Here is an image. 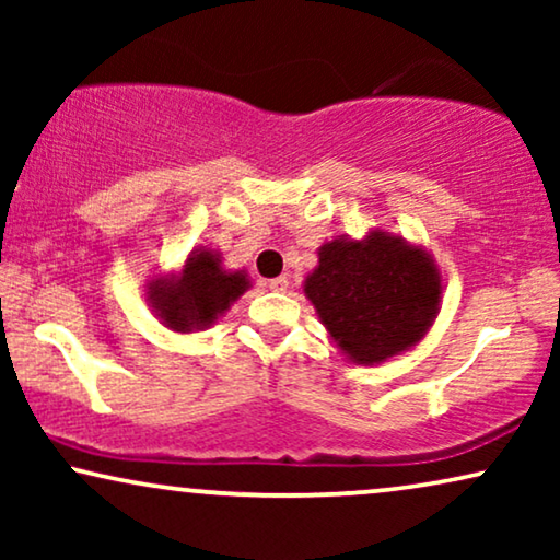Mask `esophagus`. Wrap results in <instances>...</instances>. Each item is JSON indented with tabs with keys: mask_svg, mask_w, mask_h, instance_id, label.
I'll use <instances>...</instances> for the list:
<instances>
[{
	"mask_svg": "<svg viewBox=\"0 0 560 560\" xmlns=\"http://www.w3.org/2000/svg\"><path fill=\"white\" fill-rule=\"evenodd\" d=\"M267 285H270V290H275V293H285L288 285H290V280L285 278V275H280V278H272L270 282H267Z\"/></svg>",
	"mask_w": 560,
	"mask_h": 560,
	"instance_id": "34e87169",
	"label": "esophagus"
}]
</instances>
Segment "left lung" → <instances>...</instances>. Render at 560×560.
<instances>
[{
  "instance_id": "1",
  "label": "left lung",
  "mask_w": 560,
  "mask_h": 560,
  "mask_svg": "<svg viewBox=\"0 0 560 560\" xmlns=\"http://www.w3.org/2000/svg\"><path fill=\"white\" fill-rule=\"evenodd\" d=\"M303 293L349 362L382 364L418 347L441 311L443 280L423 247L382 229L320 244Z\"/></svg>"
}]
</instances>
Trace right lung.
Returning a JSON list of instances; mask_svg holds the SVG:
<instances>
[{
	"mask_svg": "<svg viewBox=\"0 0 560 560\" xmlns=\"http://www.w3.org/2000/svg\"><path fill=\"white\" fill-rule=\"evenodd\" d=\"M249 288L247 272H229L217 249L196 247L178 272L155 275L148 282V303L165 328L194 334L217 324Z\"/></svg>",
	"mask_w": 560,
	"mask_h": 560,
	"instance_id": "right-lung-1",
	"label": "right lung"
}]
</instances>
